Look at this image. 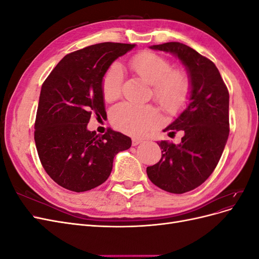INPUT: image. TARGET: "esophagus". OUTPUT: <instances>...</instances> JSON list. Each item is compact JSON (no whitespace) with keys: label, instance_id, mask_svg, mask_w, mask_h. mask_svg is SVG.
Here are the masks:
<instances>
[{"label":"esophagus","instance_id":"esophagus-1","mask_svg":"<svg viewBox=\"0 0 259 259\" xmlns=\"http://www.w3.org/2000/svg\"><path fill=\"white\" fill-rule=\"evenodd\" d=\"M143 143V139H139V138H133L132 139V145L133 146H138L139 144Z\"/></svg>","mask_w":259,"mask_h":259}]
</instances>
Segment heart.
<instances>
[{
  "label": "heart",
  "instance_id": "b5f03b06",
  "mask_svg": "<svg viewBox=\"0 0 259 259\" xmlns=\"http://www.w3.org/2000/svg\"><path fill=\"white\" fill-rule=\"evenodd\" d=\"M128 68L139 79L152 85L154 99L168 113L182 110L190 95L191 83L183 70H171L170 62L160 55L143 52L128 61ZM123 73L119 65H112L101 79V95L106 101H113L120 96ZM113 126L130 136L140 137L158 126L161 116L150 105L121 103L110 110Z\"/></svg>",
  "mask_w": 259,
  "mask_h": 259
}]
</instances>
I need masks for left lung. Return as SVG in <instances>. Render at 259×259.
Here are the masks:
<instances>
[{
  "label": "left lung",
  "mask_w": 259,
  "mask_h": 259,
  "mask_svg": "<svg viewBox=\"0 0 259 259\" xmlns=\"http://www.w3.org/2000/svg\"><path fill=\"white\" fill-rule=\"evenodd\" d=\"M150 49L174 54L186 67L191 83L190 103L163 132H183L178 145L162 140L161 160L147 167V175L161 189L185 193L213 173L229 136V92L213 61L179 42Z\"/></svg>",
  "instance_id": "left-lung-1"
}]
</instances>
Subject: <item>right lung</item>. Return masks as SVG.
<instances>
[{
    "instance_id": "right-lung-1",
    "label": "right lung",
    "mask_w": 259,
    "mask_h": 259,
    "mask_svg": "<svg viewBox=\"0 0 259 259\" xmlns=\"http://www.w3.org/2000/svg\"><path fill=\"white\" fill-rule=\"evenodd\" d=\"M135 44L105 42L70 53L42 85L34 123L38 158L46 173L65 189L84 192L110 176L116 153L132 139L108 128L88 130L92 115L106 119L101 79L112 62Z\"/></svg>"
}]
</instances>
